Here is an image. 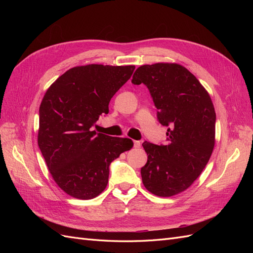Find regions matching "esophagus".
Listing matches in <instances>:
<instances>
[{
	"instance_id": "1",
	"label": "esophagus",
	"mask_w": 253,
	"mask_h": 253,
	"mask_svg": "<svg viewBox=\"0 0 253 253\" xmlns=\"http://www.w3.org/2000/svg\"><path fill=\"white\" fill-rule=\"evenodd\" d=\"M140 145H141L140 141H138V140H134V148H140Z\"/></svg>"
}]
</instances>
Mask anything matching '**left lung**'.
<instances>
[{"label":"left lung","mask_w":253,"mask_h":253,"mask_svg":"<svg viewBox=\"0 0 253 253\" xmlns=\"http://www.w3.org/2000/svg\"><path fill=\"white\" fill-rule=\"evenodd\" d=\"M132 83H143L168 126L167 143L144 141L148 162L141 168L143 186L169 197L187 190L208 164L215 143L216 115L210 95L186 67L177 63L141 65Z\"/></svg>","instance_id":"left-lung-1"}]
</instances>
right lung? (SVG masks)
<instances>
[{
  "label": "right lung",
  "mask_w": 253,
  "mask_h": 253,
  "mask_svg": "<svg viewBox=\"0 0 253 253\" xmlns=\"http://www.w3.org/2000/svg\"><path fill=\"white\" fill-rule=\"evenodd\" d=\"M134 65L88 64L65 72L45 93L39 110L38 144L53 180L79 200L100 194L110 165L131 150L128 138L90 131L112 97L131 78Z\"/></svg>",
  "instance_id": "obj_1"
}]
</instances>
